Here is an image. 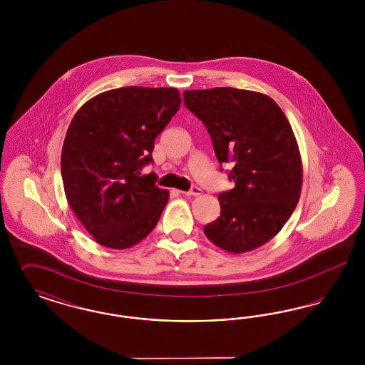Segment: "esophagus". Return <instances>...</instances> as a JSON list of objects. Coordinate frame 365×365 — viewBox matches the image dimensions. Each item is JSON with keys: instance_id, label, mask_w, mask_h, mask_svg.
Instances as JSON below:
<instances>
[{"instance_id": "1", "label": "esophagus", "mask_w": 365, "mask_h": 365, "mask_svg": "<svg viewBox=\"0 0 365 365\" xmlns=\"http://www.w3.org/2000/svg\"><path fill=\"white\" fill-rule=\"evenodd\" d=\"M180 192H182V194H186V195H194V197H197V195H201L202 190H201L200 187L194 186V187H191L189 191H180Z\"/></svg>"}]
</instances>
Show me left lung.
<instances>
[{
	"instance_id": "left-lung-1",
	"label": "left lung",
	"mask_w": 365,
	"mask_h": 365,
	"mask_svg": "<svg viewBox=\"0 0 365 365\" xmlns=\"http://www.w3.org/2000/svg\"><path fill=\"white\" fill-rule=\"evenodd\" d=\"M185 105L208 130L220 164L231 163L235 187L217 195L220 216L204 228L228 253L271 241L301 195L302 161L293 128L268 96L234 87L186 90Z\"/></svg>"
}]
</instances>
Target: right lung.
<instances>
[{"instance_id":"right-lung-1","label":"right lung","mask_w":365,"mask_h":365,"mask_svg":"<svg viewBox=\"0 0 365 365\" xmlns=\"http://www.w3.org/2000/svg\"><path fill=\"white\" fill-rule=\"evenodd\" d=\"M179 106L174 87L128 86L90 98L75 113L61 176L71 209L96 242L128 249L156 227L170 192L140 170Z\"/></svg>"}]
</instances>
